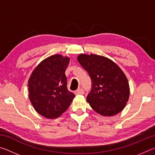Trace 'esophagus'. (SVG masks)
<instances>
[{
	"instance_id": "34e87169",
	"label": "esophagus",
	"mask_w": 155,
	"mask_h": 155,
	"mask_svg": "<svg viewBox=\"0 0 155 155\" xmlns=\"http://www.w3.org/2000/svg\"><path fill=\"white\" fill-rule=\"evenodd\" d=\"M75 94H77V95H82V94H84V90L82 88L78 89L77 90H76Z\"/></svg>"
}]
</instances>
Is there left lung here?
<instances>
[{
	"instance_id": "obj_1",
	"label": "left lung",
	"mask_w": 155,
	"mask_h": 155,
	"mask_svg": "<svg viewBox=\"0 0 155 155\" xmlns=\"http://www.w3.org/2000/svg\"><path fill=\"white\" fill-rule=\"evenodd\" d=\"M91 80L87 101L100 115L112 116L122 111L128 101L129 85L124 73L107 57L81 54L77 57Z\"/></svg>"
}]
</instances>
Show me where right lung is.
Masks as SVG:
<instances>
[{
  "instance_id": "1",
  "label": "right lung",
  "mask_w": 155,
  "mask_h": 155,
  "mask_svg": "<svg viewBox=\"0 0 155 155\" xmlns=\"http://www.w3.org/2000/svg\"><path fill=\"white\" fill-rule=\"evenodd\" d=\"M68 57L54 54L43 60L28 81V97L35 111L46 118L59 117L68 109L74 94L68 91L65 70Z\"/></svg>"
}]
</instances>
